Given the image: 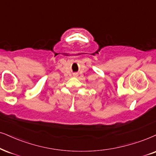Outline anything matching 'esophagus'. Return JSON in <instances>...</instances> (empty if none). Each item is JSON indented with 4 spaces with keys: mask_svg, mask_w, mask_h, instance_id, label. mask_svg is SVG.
I'll use <instances>...</instances> for the list:
<instances>
[{
    "mask_svg": "<svg viewBox=\"0 0 156 156\" xmlns=\"http://www.w3.org/2000/svg\"><path fill=\"white\" fill-rule=\"evenodd\" d=\"M75 76H76V75H75Z\"/></svg>",
    "mask_w": 156,
    "mask_h": 156,
    "instance_id": "obj_1",
    "label": "esophagus"
}]
</instances>
